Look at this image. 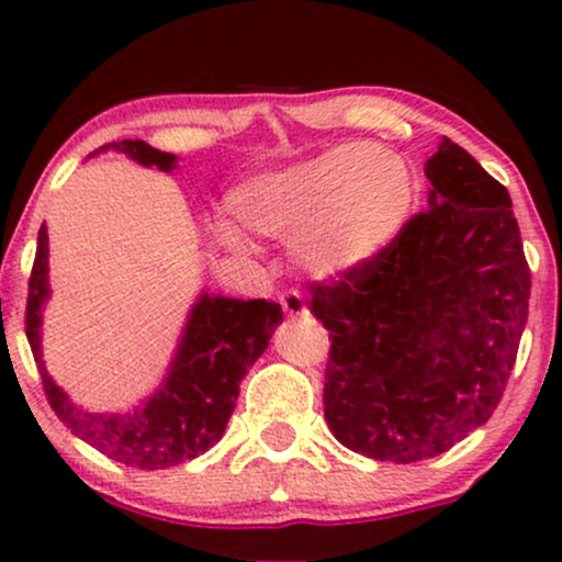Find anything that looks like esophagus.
<instances>
[{
  "label": "esophagus",
  "mask_w": 562,
  "mask_h": 562,
  "mask_svg": "<svg viewBox=\"0 0 562 562\" xmlns=\"http://www.w3.org/2000/svg\"><path fill=\"white\" fill-rule=\"evenodd\" d=\"M280 306H282V312H285L290 319L306 317V314H308L306 301H303V295L299 293V290H288V293H282L280 295Z\"/></svg>",
  "instance_id": "esophagus-1"
}]
</instances>
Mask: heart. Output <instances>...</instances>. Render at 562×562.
<instances>
[{
    "instance_id": "heart-1",
    "label": "heart",
    "mask_w": 562,
    "mask_h": 562,
    "mask_svg": "<svg viewBox=\"0 0 562 562\" xmlns=\"http://www.w3.org/2000/svg\"><path fill=\"white\" fill-rule=\"evenodd\" d=\"M412 203L415 179L404 158L367 142L256 173L227 195L240 227L293 243L295 261L314 277H344L378 259L404 229ZM216 235L232 250H250L235 224L218 222Z\"/></svg>"
}]
</instances>
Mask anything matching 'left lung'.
<instances>
[{"label":"left lung","instance_id":"1","mask_svg":"<svg viewBox=\"0 0 562 562\" xmlns=\"http://www.w3.org/2000/svg\"><path fill=\"white\" fill-rule=\"evenodd\" d=\"M428 211L378 259L314 282L330 330L325 420L380 462L428 460L492 417L528 319L531 272L513 200L443 137L425 164Z\"/></svg>","mask_w":562,"mask_h":562}]
</instances>
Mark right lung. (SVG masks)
<instances>
[{
    "instance_id": "obj_1",
    "label": "right lung",
    "mask_w": 562,
    "mask_h": 562,
    "mask_svg": "<svg viewBox=\"0 0 562 562\" xmlns=\"http://www.w3.org/2000/svg\"><path fill=\"white\" fill-rule=\"evenodd\" d=\"M115 150L139 166L177 169V156L160 153L142 139H121L97 153ZM94 156V153H92ZM49 237L42 224L36 259L29 280L25 335L34 351L47 402L74 436L121 465L164 470L195 460L224 436L235 409L240 380L267 351L282 308L274 301H240L200 293L187 317L169 372L150 398L128 412H87L55 385L42 359V308L49 299Z\"/></svg>"
}]
</instances>
